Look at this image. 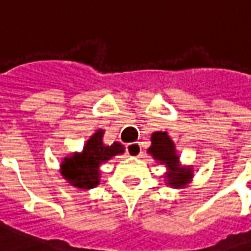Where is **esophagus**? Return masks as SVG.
<instances>
[{
    "mask_svg": "<svg viewBox=\"0 0 251 251\" xmlns=\"http://www.w3.org/2000/svg\"><path fill=\"white\" fill-rule=\"evenodd\" d=\"M126 152L127 154H130L133 157H140V154L142 152L141 144L140 142H131V144H127L126 145Z\"/></svg>",
    "mask_w": 251,
    "mask_h": 251,
    "instance_id": "1",
    "label": "esophagus"
}]
</instances>
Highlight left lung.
<instances>
[{"instance_id":"8db88e82","label":"left lung","mask_w":251,"mask_h":251,"mask_svg":"<svg viewBox=\"0 0 251 251\" xmlns=\"http://www.w3.org/2000/svg\"><path fill=\"white\" fill-rule=\"evenodd\" d=\"M151 142L147 152L153 160L165 167L164 181L167 185L176 189L185 188L194 179V168L192 165L180 164V154L171 136L167 131H154L151 136Z\"/></svg>"}]
</instances>
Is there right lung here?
Wrapping results in <instances>:
<instances>
[{"label":"right lung","instance_id":"add662e5","mask_svg":"<svg viewBox=\"0 0 251 251\" xmlns=\"http://www.w3.org/2000/svg\"><path fill=\"white\" fill-rule=\"evenodd\" d=\"M103 129H98L80 152H72L62 158L60 175L68 184L88 191L100 184V167L115 156L125 153V147L115 141L111 145L103 142Z\"/></svg>","mask_w":251,"mask_h":251}]
</instances>
